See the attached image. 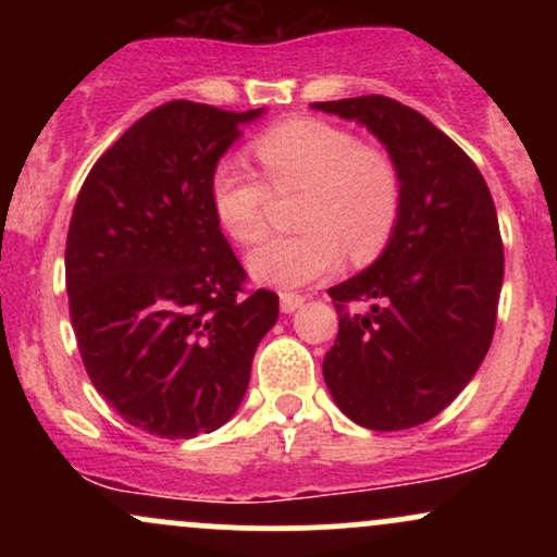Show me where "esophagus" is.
<instances>
[{
  "label": "esophagus",
  "instance_id": "esophagus-1",
  "mask_svg": "<svg viewBox=\"0 0 557 557\" xmlns=\"http://www.w3.org/2000/svg\"><path fill=\"white\" fill-rule=\"evenodd\" d=\"M304 296H298V293H280V309L285 311V314H293V311L300 309L304 306Z\"/></svg>",
  "mask_w": 557,
  "mask_h": 557
}]
</instances>
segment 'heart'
Here are the masks:
<instances>
[{"mask_svg": "<svg viewBox=\"0 0 557 557\" xmlns=\"http://www.w3.org/2000/svg\"><path fill=\"white\" fill-rule=\"evenodd\" d=\"M274 194H298L300 233L267 240L248 257L261 285L296 290L354 261L380 257L393 238L403 207V177L385 149L361 144L348 127L319 117H290L251 144ZM220 225L233 240L257 243L267 233L270 189L257 172L220 162L209 177Z\"/></svg>", "mask_w": 557, "mask_h": 557, "instance_id": "obj_1", "label": "heart"}]
</instances>
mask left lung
Returning a JSON list of instances; mask_svg holds the SVG:
<instances>
[{"label":"left lung","instance_id":"obj_1","mask_svg":"<svg viewBox=\"0 0 557 557\" xmlns=\"http://www.w3.org/2000/svg\"><path fill=\"white\" fill-rule=\"evenodd\" d=\"M314 110L367 125L403 177L382 257L327 290L341 324L324 382L356 424L411 430L456 400L490 350L505 267L495 201L471 157L411 107L369 94ZM356 299L373 306L350 312Z\"/></svg>","mask_w":557,"mask_h":557}]
</instances>
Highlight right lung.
<instances>
[{
    "instance_id": "obj_1",
    "label": "right lung",
    "mask_w": 557,
    "mask_h": 557,
    "mask_svg": "<svg viewBox=\"0 0 557 557\" xmlns=\"http://www.w3.org/2000/svg\"><path fill=\"white\" fill-rule=\"evenodd\" d=\"M259 114L185 99L157 107L99 157L70 216L83 367L127 424L157 437L220 430L277 322V293H246L209 196L220 157Z\"/></svg>"
}]
</instances>
